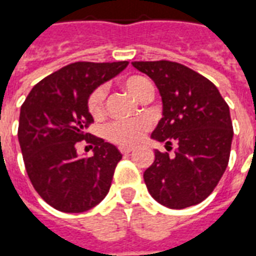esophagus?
Wrapping results in <instances>:
<instances>
[{"mask_svg": "<svg viewBox=\"0 0 256 256\" xmlns=\"http://www.w3.org/2000/svg\"><path fill=\"white\" fill-rule=\"evenodd\" d=\"M120 152H122V155H128V154L132 152V148H130V146H120Z\"/></svg>", "mask_w": 256, "mask_h": 256, "instance_id": "obj_1", "label": "esophagus"}]
</instances>
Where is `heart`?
<instances>
[{"instance_id": "1", "label": "heart", "mask_w": 256, "mask_h": 256, "mask_svg": "<svg viewBox=\"0 0 256 256\" xmlns=\"http://www.w3.org/2000/svg\"><path fill=\"white\" fill-rule=\"evenodd\" d=\"M124 86L138 100L142 101L146 94L154 93V86L148 78L142 76H130L124 80ZM106 96L104 86H97L88 97V112L93 118H104L106 114ZM150 122L146 118H136L130 122H114L106 126V134L110 142L122 146L138 144L142 136L150 130Z\"/></svg>"}]
</instances>
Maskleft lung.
<instances>
[{"label": "left lung", "instance_id": "left-lung-1", "mask_svg": "<svg viewBox=\"0 0 256 256\" xmlns=\"http://www.w3.org/2000/svg\"><path fill=\"white\" fill-rule=\"evenodd\" d=\"M155 81L163 100V118L152 138L178 144L175 156L155 150L144 172L152 198L168 208L202 203L215 190L228 166L234 130L230 108L215 85L174 61H134Z\"/></svg>", "mask_w": 256, "mask_h": 256}]
</instances>
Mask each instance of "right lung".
Instances as JSON below:
<instances>
[{
	"label": "right lung",
	"mask_w": 256,
	"mask_h": 256,
	"mask_svg": "<svg viewBox=\"0 0 256 256\" xmlns=\"http://www.w3.org/2000/svg\"><path fill=\"white\" fill-rule=\"evenodd\" d=\"M128 61H77L36 84L20 112L18 142L33 187L61 212H84L110 192L122 154L85 130L93 122L88 97L94 88L126 68ZM94 146L92 158H80L76 144Z\"/></svg>",
	"instance_id": "obj_1"
}]
</instances>
